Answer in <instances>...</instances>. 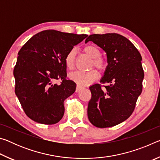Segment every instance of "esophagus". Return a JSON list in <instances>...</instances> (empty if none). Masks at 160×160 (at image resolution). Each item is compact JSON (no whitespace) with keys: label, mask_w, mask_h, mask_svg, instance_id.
Segmentation results:
<instances>
[{"label":"esophagus","mask_w":160,"mask_h":160,"mask_svg":"<svg viewBox=\"0 0 160 160\" xmlns=\"http://www.w3.org/2000/svg\"><path fill=\"white\" fill-rule=\"evenodd\" d=\"M82 88L81 86H80V85H77V87H76V92H80L81 90H82Z\"/></svg>","instance_id":"1"}]
</instances>
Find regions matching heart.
Returning <instances> with one entry per match:
<instances>
[{"label":"heart","mask_w":160,"mask_h":160,"mask_svg":"<svg viewBox=\"0 0 160 160\" xmlns=\"http://www.w3.org/2000/svg\"><path fill=\"white\" fill-rule=\"evenodd\" d=\"M83 51L92 58L90 68L94 66L100 71L106 68V63L102 58L101 52L98 47L94 45H88L83 48ZM65 63L68 69L72 70L75 65V50H70L65 56ZM70 78L80 85H87L91 84L98 78V72L96 70L92 69L88 71H76L70 74Z\"/></svg>","instance_id":"b5f03b06"}]
</instances>
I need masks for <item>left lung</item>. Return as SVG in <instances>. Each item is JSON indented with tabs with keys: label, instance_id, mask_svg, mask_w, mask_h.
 Listing matches in <instances>:
<instances>
[{
	"label": "left lung",
	"instance_id": "1",
	"mask_svg": "<svg viewBox=\"0 0 160 160\" xmlns=\"http://www.w3.org/2000/svg\"><path fill=\"white\" fill-rule=\"evenodd\" d=\"M90 41L107 53L108 65L100 82L108 85L90 87L92 98L88 116L94 126L109 128L123 122L133 112L142 90V57L135 46L121 34H91L85 43Z\"/></svg>",
	"mask_w": 160,
	"mask_h": 160
}]
</instances>
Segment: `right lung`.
<instances>
[{"mask_svg":"<svg viewBox=\"0 0 160 160\" xmlns=\"http://www.w3.org/2000/svg\"><path fill=\"white\" fill-rule=\"evenodd\" d=\"M87 34L44 30L34 35L18 52L15 92L24 112L35 122L52 125L63 118L65 99L76 84L67 79L65 56ZM62 80L61 84L55 82Z\"/></svg>","mask_w":160,"mask_h":160,"instance_id":"obj_1","label":"right lung"}]
</instances>
